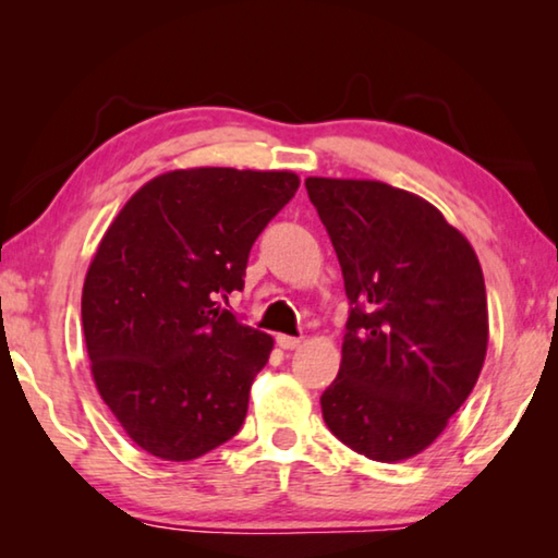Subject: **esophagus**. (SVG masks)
Instances as JSON below:
<instances>
[{"instance_id": "1", "label": "esophagus", "mask_w": 558, "mask_h": 558, "mask_svg": "<svg viewBox=\"0 0 558 558\" xmlns=\"http://www.w3.org/2000/svg\"><path fill=\"white\" fill-rule=\"evenodd\" d=\"M302 344V337H290V335H278V347L280 349H298Z\"/></svg>"}]
</instances>
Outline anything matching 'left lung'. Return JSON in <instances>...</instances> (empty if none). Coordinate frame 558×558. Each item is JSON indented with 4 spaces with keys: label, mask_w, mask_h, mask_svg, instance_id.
Masks as SVG:
<instances>
[{
    "label": "left lung",
    "mask_w": 558,
    "mask_h": 558,
    "mask_svg": "<svg viewBox=\"0 0 558 558\" xmlns=\"http://www.w3.org/2000/svg\"><path fill=\"white\" fill-rule=\"evenodd\" d=\"M342 266L349 319L327 428L399 462L436 440L487 352V295L465 235L421 196L364 179H305Z\"/></svg>",
    "instance_id": "1"
}]
</instances>
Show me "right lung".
I'll list each match as a JSON object with an SVG mask.
<instances>
[{
	"mask_svg": "<svg viewBox=\"0 0 558 558\" xmlns=\"http://www.w3.org/2000/svg\"><path fill=\"white\" fill-rule=\"evenodd\" d=\"M298 186L292 172L177 169L102 235L83 335L102 401L149 456L194 460L241 430L272 339L219 300L243 290L253 243Z\"/></svg>",
	"mask_w": 558,
	"mask_h": 558,
	"instance_id": "add662e5",
	"label": "right lung"
}]
</instances>
